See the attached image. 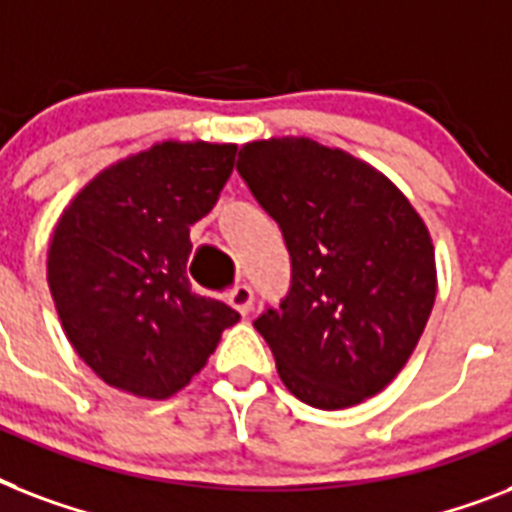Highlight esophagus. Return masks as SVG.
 Instances as JSON below:
<instances>
[{
  "label": "esophagus",
  "instance_id": "obj_1",
  "mask_svg": "<svg viewBox=\"0 0 512 512\" xmlns=\"http://www.w3.org/2000/svg\"><path fill=\"white\" fill-rule=\"evenodd\" d=\"M228 303L241 313V316H247L252 311V305H255V292L249 284H236V287L228 292Z\"/></svg>",
  "mask_w": 512,
  "mask_h": 512
}]
</instances>
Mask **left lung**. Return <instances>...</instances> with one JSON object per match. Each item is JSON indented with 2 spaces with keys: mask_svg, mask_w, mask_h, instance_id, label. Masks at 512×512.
I'll use <instances>...</instances> for the list:
<instances>
[{
  "mask_svg": "<svg viewBox=\"0 0 512 512\" xmlns=\"http://www.w3.org/2000/svg\"><path fill=\"white\" fill-rule=\"evenodd\" d=\"M236 170L279 223L292 265L287 295L255 319L281 382L316 409L380 393L436 300L420 215L380 172L308 138L247 143Z\"/></svg>",
  "mask_w": 512,
  "mask_h": 512,
  "instance_id": "left-lung-1",
  "label": "left lung"
}]
</instances>
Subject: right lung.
<instances>
[{
    "label": "right lung",
    "mask_w": 512,
    "mask_h": 512,
    "mask_svg": "<svg viewBox=\"0 0 512 512\" xmlns=\"http://www.w3.org/2000/svg\"><path fill=\"white\" fill-rule=\"evenodd\" d=\"M236 146L162 143L108 167L63 212L47 281L68 340L114 388L167 398L239 321L191 289L188 228L217 204Z\"/></svg>",
    "instance_id": "add662e5"
}]
</instances>
